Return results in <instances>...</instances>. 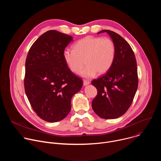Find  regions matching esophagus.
<instances>
[{"mask_svg":"<svg viewBox=\"0 0 161 161\" xmlns=\"http://www.w3.org/2000/svg\"><path fill=\"white\" fill-rule=\"evenodd\" d=\"M88 84H90V81H87V80H83V85L84 86H86V85H88Z\"/></svg>","mask_w":161,"mask_h":161,"instance_id":"1","label":"esophagus"}]
</instances>
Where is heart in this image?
Here are the masks:
<instances>
[{"instance_id": "obj_1", "label": "heart", "mask_w": 161, "mask_h": 161, "mask_svg": "<svg viewBox=\"0 0 161 161\" xmlns=\"http://www.w3.org/2000/svg\"><path fill=\"white\" fill-rule=\"evenodd\" d=\"M63 55L73 73H79L86 64L81 75L92 78L97 73L102 75L110 69L115 56V46L108 37L86 36L74 45L73 50H65Z\"/></svg>"}]
</instances>
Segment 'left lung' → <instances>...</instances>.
I'll use <instances>...</instances> for the list:
<instances>
[{"instance_id": "1", "label": "left lung", "mask_w": 161, "mask_h": 161, "mask_svg": "<svg viewBox=\"0 0 161 161\" xmlns=\"http://www.w3.org/2000/svg\"><path fill=\"white\" fill-rule=\"evenodd\" d=\"M108 33L115 46V56L110 69L101 77L92 81L97 95L92 103L94 112L104 119H117L130 106L138 86L136 60L129 44L119 34Z\"/></svg>"}]
</instances>
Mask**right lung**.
I'll list each match as a JSON object with an SVG mask.
<instances>
[{"mask_svg":"<svg viewBox=\"0 0 161 161\" xmlns=\"http://www.w3.org/2000/svg\"><path fill=\"white\" fill-rule=\"evenodd\" d=\"M72 41V36L48 31L33 43L26 58L25 94L36 113L48 122L67 117L73 96L83 86L64 58V50Z\"/></svg>","mask_w":161,"mask_h":161,"instance_id":"obj_1","label":"right lung"}]
</instances>
